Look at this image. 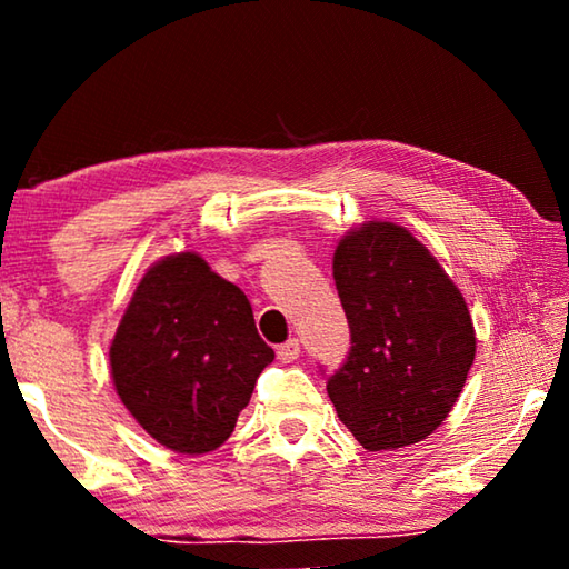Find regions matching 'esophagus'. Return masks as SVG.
<instances>
[{
  "mask_svg": "<svg viewBox=\"0 0 569 569\" xmlns=\"http://www.w3.org/2000/svg\"><path fill=\"white\" fill-rule=\"evenodd\" d=\"M276 353L283 363H291V361L298 359V353H301V343H298V339H288L286 343L278 346Z\"/></svg>",
  "mask_w": 569,
  "mask_h": 569,
  "instance_id": "obj_1",
  "label": "esophagus"
}]
</instances>
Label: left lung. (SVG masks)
I'll list each match as a JSON object with an SVG mask.
<instances>
[{"label": "left lung", "instance_id": "obj_1", "mask_svg": "<svg viewBox=\"0 0 569 569\" xmlns=\"http://www.w3.org/2000/svg\"><path fill=\"white\" fill-rule=\"evenodd\" d=\"M333 281L351 349L326 391L369 451L427 439L455 407L477 351L459 288L397 223L369 220L341 238Z\"/></svg>", "mask_w": 569, "mask_h": 569}]
</instances>
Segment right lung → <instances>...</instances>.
<instances>
[{"label":"right lung","instance_id":"1","mask_svg":"<svg viewBox=\"0 0 569 569\" xmlns=\"http://www.w3.org/2000/svg\"><path fill=\"white\" fill-rule=\"evenodd\" d=\"M273 356L246 293L196 253L162 258L142 276L110 346L118 397L180 455H206L233 435Z\"/></svg>","mask_w":569,"mask_h":569}]
</instances>
